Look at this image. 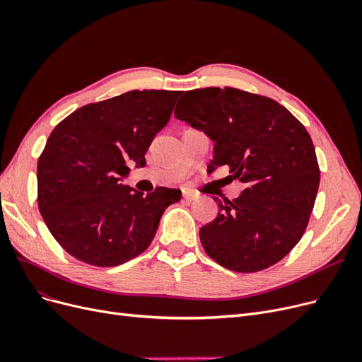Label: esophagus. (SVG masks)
Returning a JSON list of instances; mask_svg holds the SVG:
<instances>
[{"instance_id":"obj_1","label":"esophagus","mask_w":362,"mask_h":362,"mask_svg":"<svg viewBox=\"0 0 362 362\" xmlns=\"http://www.w3.org/2000/svg\"><path fill=\"white\" fill-rule=\"evenodd\" d=\"M195 198H197V195H195L194 192H189V191H185V192H183V199H185V201H187V202L194 201Z\"/></svg>"}]
</instances>
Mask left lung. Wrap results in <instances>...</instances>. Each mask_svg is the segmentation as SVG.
Here are the masks:
<instances>
[{"mask_svg": "<svg viewBox=\"0 0 362 362\" xmlns=\"http://www.w3.org/2000/svg\"><path fill=\"white\" fill-rule=\"evenodd\" d=\"M175 115L213 140L211 171L229 165L245 185L199 229L206 253L235 272H257L286 257L308 226L320 186L312 139L284 106L237 88L185 91Z\"/></svg>", "mask_w": 362, "mask_h": 362, "instance_id": "left-lung-1", "label": "left lung"}]
</instances>
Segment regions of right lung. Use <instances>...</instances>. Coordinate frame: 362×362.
<instances>
[{"mask_svg": "<svg viewBox=\"0 0 362 362\" xmlns=\"http://www.w3.org/2000/svg\"><path fill=\"white\" fill-rule=\"evenodd\" d=\"M180 91L133 90L86 105L57 124L38 160V207L47 228L71 256L118 266L149 247L179 189L144 195L124 185L163 130Z\"/></svg>", "mask_w": 362, "mask_h": 362, "instance_id": "right-lung-1", "label": "right lung"}]
</instances>
